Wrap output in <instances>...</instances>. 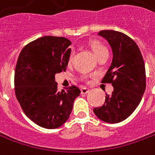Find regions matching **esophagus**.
Returning <instances> with one entry per match:
<instances>
[{
    "label": "esophagus",
    "instance_id": "esophagus-1",
    "mask_svg": "<svg viewBox=\"0 0 155 155\" xmlns=\"http://www.w3.org/2000/svg\"><path fill=\"white\" fill-rule=\"evenodd\" d=\"M88 91H89V89H88V88H81V94H86V93H88Z\"/></svg>",
    "mask_w": 155,
    "mask_h": 155
}]
</instances>
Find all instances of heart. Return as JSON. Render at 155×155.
<instances>
[{
    "mask_svg": "<svg viewBox=\"0 0 155 155\" xmlns=\"http://www.w3.org/2000/svg\"><path fill=\"white\" fill-rule=\"evenodd\" d=\"M91 49H93V51L94 52V54H96V56L98 58L99 56H101V54H103L104 53L107 52V49L105 46L101 43H100L99 41H92L90 43ZM73 56H74V52H71L70 54L69 57V62H71L73 59Z\"/></svg>",
    "mask_w": 155,
    "mask_h": 155,
    "instance_id": "obj_1",
    "label": "heart"
}]
</instances>
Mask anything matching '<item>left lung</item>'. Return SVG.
<instances>
[{
	"instance_id": "8db88e82",
	"label": "left lung",
	"mask_w": 155,
	"mask_h": 155,
	"mask_svg": "<svg viewBox=\"0 0 155 155\" xmlns=\"http://www.w3.org/2000/svg\"><path fill=\"white\" fill-rule=\"evenodd\" d=\"M113 52L111 65L101 83L112 84L111 95L105 103L93 109L99 120L117 124L127 119L137 107L146 90V68L137 45L124 33L113 30L99 31Z\"/></svg>"
}]
</instances>
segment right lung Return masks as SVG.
<instances>
[{"instance_id": "1", "label": "right lung", "mask_w": 155, "mask_h": 155, "mask_svg": "<svg viewBox=\"0 0 155 155\" xmlns=\"http://www.w3.org/2000/svg\"><path fill=\"white\" fill-rule=\"evenodd\" d=\"M71 42L65 37L44 36L23 47L15 72V95L27 116L48 129L61 127L73 108L80 88L58 90L55 74L66 71Z\"/></svg>"}]
</instances>
